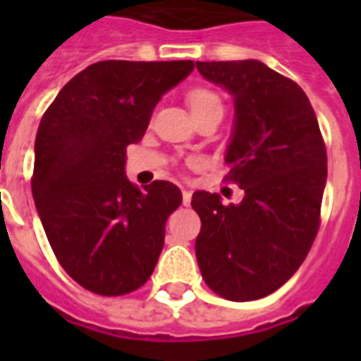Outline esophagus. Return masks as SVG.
Instances as JSON below:
<instances>
[{
  "label": "esophagus",
  "mask_w": 361,
  "mask_h": 361,
  "mask_svg": "<svg viewBox=\"0 0 361 361\" xmlns=\"http://www.w3.org/2000/svg\"><path fill=\"white\" fill-rule=\"evenodd\" d=\"M181 199H183V204L191 203V191L189 189H181Z\"/></svg>",
  "instance_id": "esophagus-1"
}]
</instances>
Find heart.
I'll return each mask as SVG.
<instances>
[{
  "label": "heart",
  "mask_w": 361,
  "mask_h": 361,
  "mask_svg": "<svg viewBox=\"0 0 361 361\" xmlns=\"http://www.w3.org/2000/svg\"><path fill=\"white\" fill-rule=\"evenodd\" d=\"M188 102L191 111L195 114V111L207 110V108H222V102H220V98L212 90L207 89H193L188 94Z\"/></svg>",
  "instance_id": "b5f03b06"
}]
</instances>
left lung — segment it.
Returning a JSON list of instances; mask_svg holds the SVG:
<instances>
[{"label":"left lung","mask_w":361,"mask_h":361,"mask_svg":"<svg viewBox=\"0 0 361 361\" xmlns=\"http://www.w3.org/2000/svg\"><path fill=\"white\" fill-rule=\"evenodd\" d=\"M232 94L234 126L224 162L242 203L195 191V255L204 282L232 302H251L292 279L319 230L326 150L310 98L263 61H197Z\"/></svg>","instance_id":"obj_1"}]
</instances>
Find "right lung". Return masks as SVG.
Here are the masks:
<instances>
[{
  "mask_svg": "<svg viewBox=\"0 0 361 361\" xmlns=\"http://www.w3.org/2000/svg\"><path fill=\"white\" fill-rule=\"evenodd\" d=\"M195 61H98L75 75L44 114L35 142L32 197L59 265L100 295L141 288L164 247L181 191L126 176L160 98Z\"/></svg>",
  "mask_w": 361,
  "mask_h": 361,
  "instance_id": "add662e5",
  "label": "right lung"
}]
</instances>
